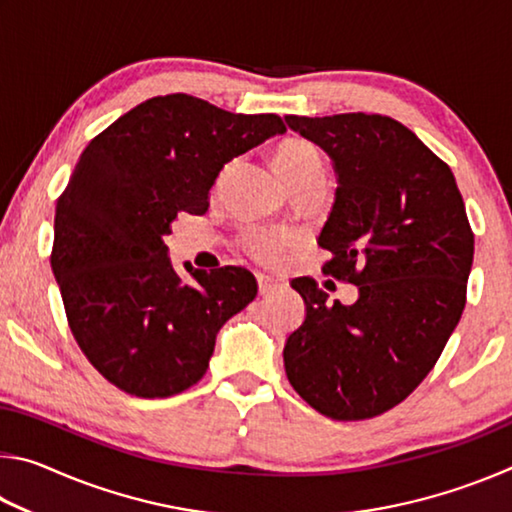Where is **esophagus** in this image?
Instances as JSON below:
<instances>
[{"instance_id":"1","label":"esophagus","mask_w":512,"mask_h":512,"mask_svg":"<svg viewBox=\"0 0 512 512\" xmlns=\"http://www.w3.org/2000/svg\"><path fill=\"white\" fill-rule=\"evenodd\" d=\"M257 287H259V293H262V296H268V293L280 287V282H277L275 277H271V275L259 273L257 275Z\"/></svg>"}]
</instances>
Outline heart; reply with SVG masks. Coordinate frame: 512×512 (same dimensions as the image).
Instances as JSON below:
<instances>
[{"label": "heart", "mask_w": 512, "mask_h": 512, "mask_svg": "<svg viewBox=\"0 0 512 512\" xmlns=\"http://www.w3.org/2000/svg\"><path fill=\"white\" fill-rule=\"evenodd\" d=\"M273 167L291 189L302 183V180L323 176L325 160L316 144L302 140V137H289V140L277 144V149L273 151ZM244 246L259 262L271 264L289 246V237L275 230L250 228L244 235Z\"/></svg>", "instance_id": "1"}]
</instances>
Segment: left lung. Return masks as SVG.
I'll return each instance as SVG.
<instances>
[{
    "mask_svg": "<svg viewBox=\"0 0 512 512\" xmlns=\"http://www.w3.org/2000/svg\"><path fill=\"white\" fill-rule=\"evenodd\" d=\"M284 121L334 162L323 273L359 287L354 305H327L316 280L291 282L307 314L284 345V370L327 418H375L420 386L461 320L474 257L463 196L452 169L391 117Z\"/></svg>",
    "mask_w": 512,
    "mask_h": 512,
    "instance_id": "left-lung-1",
    "label": "left lung"
}]
</instances>
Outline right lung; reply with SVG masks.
<instances>
[{
  "instance_id": "add662e5",
  "label": "right lung",
  "mask_w": 512,
  "mask_h": 512,
  "mask_svg": "<svg viewBox=\"0 0 512 512\" xmlns=\"http://www.w3.org/2000/svg\"><path fill=\"white\" fill-rule=\"evenodd\" d=\"M287 126L189 94L140 103L85 146L56 203L51 271L69 329L110 384L171 397L205 375L225 320L257 296L241 266L173 271L164 237L178 214H205L232 158Z\"/></svg>"
}]
</instances>
